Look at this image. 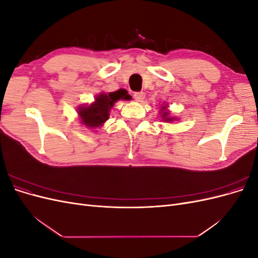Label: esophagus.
<instances>
[{
  "label": "esophagus",
  "instance_id": "obj_1",
  "mask_svg": "<svg viewBox=\"0 0 258 258\" xmlns=\"http://www.w3.org/2000/svg\"><path fill=\"white\" fill-rule=\"evenodd\" d=\"M134 98L136 99V101H138V102H142V101L145 99V93L142 91L136 92L134 95Z\"/></svg>",
  "mask_w": 258,
  "mask_h": 258
}]
</instances>
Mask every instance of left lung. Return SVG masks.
I'll use <instances>...</instances> for the list:
<instances>
[{
	"mask_svg": "<svg viewBox=\"0 0 258 258\" xmlns=\"http://www.w3.org/2000/svg\"><path fill=\"white\" fill-rule=\"evenodd\" d=\"M161 110L163 111L162 112V118L165 119V120H167V121H171V120H173L174 118H171V117H168V115H169V113H168V111H167V106H162V108Z\"/></svg>",
	"mask_w": 258,
	"mask_h": 258,
	"instance_id": "1",
	"label": "left lung"
}]
</instances>
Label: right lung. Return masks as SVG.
Instances as JSON below:
<instances>
[{"mask_svg":"<svg viewBox=\"0 0 258 258\" xmlns=\"http://www.w3.org/2000/svg\"><path fill=\"white\" fill-rule=\"evenodd\" d=\"M120 99L130 100L131 96L124 89H119L114 92L101 93L92 104L79 108V115L82 122L89 128H97L102 126V123L107 120L108 112L116 101Z\"/></svg>","mask_w":258,"mask_h":258,"instance_id":"1","label":"right lung"}]
</instances>
